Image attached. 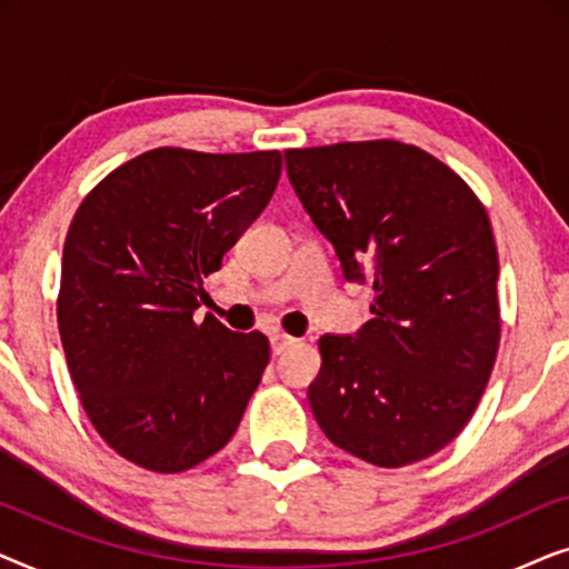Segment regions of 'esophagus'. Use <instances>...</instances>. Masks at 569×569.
Segmentation results:
<instances>
[{
  "instance_id": "obj_1",
  "label": "esophagus",
  "mask_w": 569,
  "mask_h": 569,
  "mask_svg": "<svg viewBox=\"0 0 569 569\" xmlns=\"http://www.w3.org/2000/svg\"><path fill=\"white\" fill-rule=\"evenodd\" d=\"M295 337H287V333H271V352L282 355L284 349H290L295 345Z\"/></svg>"
}]
</instances>
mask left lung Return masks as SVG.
Listing matches in <instances>:
<instances>
[{"instance_id": "left-lung-1", "label": "left lung", "mask_w": 569, "mask_h": 569, "mask_svg": "<svg viewBox=\"0 0 569 569\" xmlns=\"http://www.w3.org/2000/svg\"><path fill=\"white\" fill-rule=\"evenodd\" d=\"M287 176L341 271L372 284L357 337L318 341L308 401L326 438L399 469L469 422L500 347L497 246L471 186L396 139L284 150Z\"/></svg>"}]
</instances>
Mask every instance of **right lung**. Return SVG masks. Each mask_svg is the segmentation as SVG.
<instances>
[{"instance_id": "obj_1", "label": "right lung", "mask_w": 569, "mask_h": 569, "mask_svg": "<svg viewBox=\"0 0 569 569\" xmlns=\"http://www.w3.org/2000/svg\"><path fill=\"white\" fill-rule=\"evenodd\" d=\"M279 173V150L158 147L108 173L69 224L57 300L69 376L100 438L147 471L222 450L261 383L269 339L193 310Z\"/></svg>"}]
</instances>
